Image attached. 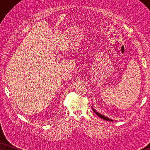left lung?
I'll return each mask as SVG.
<instances>
[{"label":"left lung","instance_id":"1","mask_svg":"<svg viewBox=\"0 0 150 150\" xmlns=\"http://www.w3.org/2000/svg\"><path fill=\"white\" fill-rule=\"evenodd\" d=\"M92 109H93V111L96 112V114L97 115H98V117H100L101 118V119H103V120H106V121H109V122H113V120H111V119H109L108 117H107L104 116V115H102L101 113H100V112H98L96 111V110L95 109H94V108H93V107H92Z\"/></svg>","mask_w":150,"mask_h":150}]
</instances>
